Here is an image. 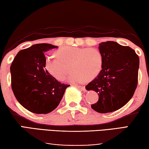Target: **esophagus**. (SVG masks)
<instances>
[{"label":"esophagus","instance_id":"1","mask_svg":"<svg viewBox=\"0 0 149 149\" xmlns=\"http://www.w3.org/2000/svg\"><path fill=\"white\" fill-rule=\"evenodd\" d=\"M77 87L78 88H79V89H81V91H85L86 90V88H85V86H77Z\"/></svg>","mask_w":149,"mask_h":149}]
</instances>
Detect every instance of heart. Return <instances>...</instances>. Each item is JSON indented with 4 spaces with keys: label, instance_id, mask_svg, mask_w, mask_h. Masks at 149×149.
<instances>
[{
    "label": "heart",
    "instance_id": "obj_1",
    "mask_svg": "<svg viewBox=\"0 0 149 149\" xmlns=\"http://www.w3.org/2000/svg\"><path fill=\"white\" fill-rule=\"evenodd\" d=\"M57 56L45 57V68L48 74L59 81L65 79L72 70L68 80L70 82L90 81L95 79L101 71L103 58L99 50L95 48L68 47L56 51Z\"/></svg>",
    "mask_w": 149,
    "mask_h": 149
}]
</instances>
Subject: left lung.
Here are the masks:
<instances>
[{
	"label": "left lung",
	"instance_id": "obj_1",
	"mask_svg": "<svg viewBox=\"0 0 149 149\" xmlns=\"http://www.w3.org/2000/svg\"><path fill=\"white\" fill-rule=\"evenodd\" d=\"M98 49L103 66L100 74L85 88L99 96L91 108L100 113H111L125 106L135 92L139 57L130 47L114 41L100 43Z\"/></svg>",
	"mask_w": 149,
	"mask_h": 149
}]
</instances>
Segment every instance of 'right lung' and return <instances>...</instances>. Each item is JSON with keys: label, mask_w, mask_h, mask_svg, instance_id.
<instances>
[{"label": "right lung", "mask_w": 149, "mask_h": 149, "mask_svg": "<svg viewBox=\"0 0 149 149\" xmlns=\"http://www.w3.org/2000/svg\"><path fill=\"white\" fill-rule=\"evenodd\" d=\"M57 47L33 45L18 52L10 65L11 86L19 103L36 114H47L60 103L69 84L61 83L45 68V52Z\"/></svg>", "instance_id": "add662e5"}]
</instances>
